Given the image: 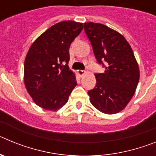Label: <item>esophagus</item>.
<instances>
[{
    "label": "esophagus",
    "mask_w": 156,
    "mask_h": 156,
    "mask_svg": "<svg viewBox=\"0 0 156 156\" xmlns=\"http://www.w3.org/2000/svg\"><path fill=\"white\" fill-rule=\"evenodd\" d=\"M78 72H79L80 75H81V76L84 75L85 73H87V71H85V70H79Z\"/></svg>",
    "instance_id": "1"
}]
</instances>
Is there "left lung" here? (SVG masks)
<instances>
[{
  "label": "left lung",
  "instance_id": "8db88e82",
  "mask_svg": "<svg viewBox=\"0 0 156 156\" xmlns=\"http://www.w3.org/2000/svg\"><path fill=\"white\" fill-rule=\"evenodd\" d=\"M83 27L98 62L105 67L94 74L96 86L88 91L90 103L103 113L119 112L133 98L140 78L133 50L123 36L105 25L90 22Z\"/></svg>",
  "mask_w": 156,
  "mask_h": 156
}]
</instances>
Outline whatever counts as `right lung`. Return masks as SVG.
I'll use <instances>...</instances> for the list:
<instances>
[{
  "instance_id": "obj_1",
  "label": "right lung",
  "mask_w": 156,
  "mask_h": 156,
  "mask_svg": "<svg viewBox=\"0 0 156 156\" xmlns=\"http://www.w3.org/2000/svg\"><path fill=\"white\" fill-rule=\"evenodd\" d=\"M83 30V23H58L30 46L24 63V83L36 105L56 111L68 101L77 83L68 66L69 47Z\"/></svg>"
}]
</instances>
